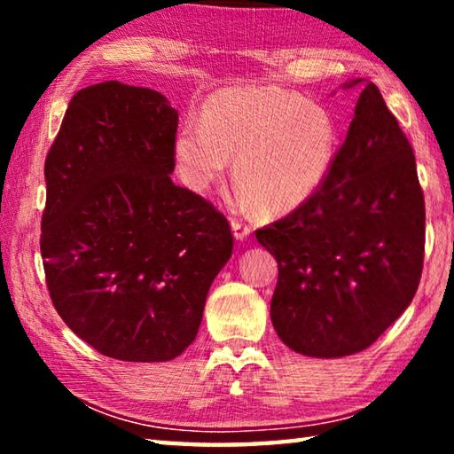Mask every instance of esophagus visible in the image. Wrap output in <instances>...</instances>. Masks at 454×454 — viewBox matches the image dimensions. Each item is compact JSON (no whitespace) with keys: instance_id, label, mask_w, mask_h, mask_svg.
<instances>
[{"instance_id":"1","label":"esophagus","mask_w":454,"mask_h":454,"mask_svg":"<svg viewBox=\"0 0 454 454\" xmlns=\"http://www.w3.org/2000/svg\"><path fill=\"white\" fill-rule=\"evenodd\" d=\"M230 226H232V234H234V238H236L238 242H244L246 238L250 236V228L246 226V224H242L240 220H232V224H230Z\"/></svg>"}]
</instances>
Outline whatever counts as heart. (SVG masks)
I'll return each mask as SVG.
<instances>
[{"instance_id": "b5f03b06", "label": "heart", "mask_w": 454, "mask_h": 454, "mask_svg": "<svg viewBox=\"0 0 454 454\" xmlns=\"http://www.w3.org/2000/svg\"><path fill=\"white\" fill-rule=\"evenodd\" d=\"M172 152L190 190H210L234 160L242 202L286 214L326 182L338 153V128L326 107L294 91L238 86L214 94L202 121H188L176 132Z\"/></svg>"}]
</instances>
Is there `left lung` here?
<instances>
[{
	"instance_id": "8db88e82",
	"label": "left lung",
	"mask_w": 454,
	"mask_h": 454,
	"mask_svg": "<svg viewBox=\"0 0 454 454\" xmlns=\"http://www.w3.org/2000/svg\"><path fill=\"white\" fill-rule=\"evenodd\" d=\"M360 90L347 140L309 202L256 232L278 262L276 334L298 355L364 350L409 309L425 258L417 162L372 82Z\"/></svg>"
}]
</instances>
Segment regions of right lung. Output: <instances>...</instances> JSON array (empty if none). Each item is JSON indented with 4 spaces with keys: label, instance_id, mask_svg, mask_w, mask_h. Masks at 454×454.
<instances>
[{
    "label": "right lung",
    "instance_id": "obj_1",
    "mask_svg": "<svg viewBox=\"0 0 454 454\" xmlns=\"http://www.w3.org/2000/svg\"><path fill=\"white\" fill-rule=\"evenodd\" d=\"M176 129L160 91L104 82L72 98L45 158L51 302L83 342L126 363L180 356L232 256L226 218L170 178Z\"/></svg>",
    "mask_w": 454,
    "mask_h": 454
}]
</instances>
